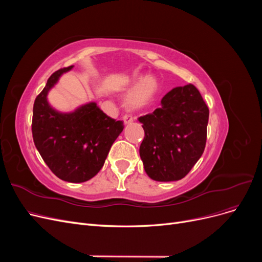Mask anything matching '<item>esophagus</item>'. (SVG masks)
I'll list each match as a JSON object with an SVG mask.
<instances>
[{
    "instance_id": "obj_1",
    "label": "esophagus",
    "mask_w": 262,
    "mask_h": 262,
    "mask_svg": "<svg viewBox=\"0 0 262 262\" xmlns=\"http://www.w3.org/2000/svg\"><path fill=\"white\" fill-rule=\"evenodd\" d=\"M122 120H123L124 124H129V123H131L133 121V118L131 116H129V115H124L122 117Z\"/></svg>"
}]
</instances>
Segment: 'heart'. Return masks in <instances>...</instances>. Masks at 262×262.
Returning <instances> with one entry per match:
<instances>
[{
  "label": "heart",
  "mask_w": 262,
  "mask_h": 262,
  "mask_svg": "<svg viewBox=\"0 0 262 262\" xmlns=\"http://www.w3.org/2000/svg\"><path fill=\"white\" fill-rule=\"evenodd\" d=\"M139 86L134 90L126 99V106L130 108H138L146 105L154 97L158 90V83L154 77H146L141 80Z\"/></svg>",
  "instance_id": "obj_1"
}]
</instances>
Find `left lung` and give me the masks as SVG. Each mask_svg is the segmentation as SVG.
<instances>
[{
	"instance_id": "1",
	"label": "left lung",
	"mask_w": 262,
	"mask_h": 262,
	"mask_svg": "<svg viewBox=\"0 0 262 262\" xmlns=\"http://www.w3.org/2000/svg\"><path fill=\"white\" fill-rule=\"evenodd\" d=\"M161 102L160 108L139 118L145 133L140 156L149 178L179 180L204 152L209 108L192 84L175 87Z\"/></svg>"
}]
</instances>
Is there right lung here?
I'll use <instances>...</instances> for the list:
<instances>
[{"label":"right lung","instance_id":"obj_1","mask_svg":"<svg viewBox=\"0 0 262 262\" xmlns=\"http://www.w3.org/2000/svg\"><path fill=\"white\" fill-rule=\"evenodd\" d=\"M72 68L55 71L36 97L31 132L39 154L55 176L69 182H84L104 166L123 122L108 117L95 102L71 114H60L49 106L47 94L60 75Z\"/></svg>","mask_w":262,"mask_h":262}]
</instances>
